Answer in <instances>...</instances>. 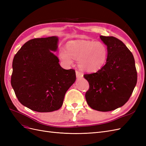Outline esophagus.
<instances>
[{"mask_svg": "<svg viewBox=\"0 0 146 146\" xmlns=\"http://www.w3.org/2000/svg\"><path fill=\"white\" fill-rule=\"evenodd\" d=\"M76 76L77 78H80V77H83V74L82 72H80V71H78V70H76Z\"/></svg>", "mask_w": 146, "mask_h": 146, "instance_id": "esophagus-1", "label": "esophagus"}]
</instances>
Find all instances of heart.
<instances>
[{"mask_svg": "<svg viewBox=\"0 0 146 146\" xmlns=\"http://www.w3.org/2000/svg\"><path fill=\"white\" fill-rule=\"evenodd\" d=\"M107 48L100 41L81 40L69 42L67 50L61 48L60 56L68 64L72 58L78 59V66L88 72H95L102 68L107 58Z\"/></svg>", "mask_w": 146, "mask_h": 146, "instance_id": "obj_1", "label": "heart"}]
</instances>
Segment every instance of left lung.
<instances>
[{"mask_svg": "<svg viewBox=\"0 0 146 146\" xmlns=\"http://www.w3.org/2000/svg\"><path fill=\"white\" fill-rule=\"evenodd\" d=\"M107 46L106 64L95 73L84 75L90 85L85 98L90 107L99 111L118 108L129 100L137 82L132 53L119 39L100 36Z\"/></svg>", "mask_w": 146, "mask_h": 146, "instance_id": "1", "label": "left lung"}]
</instances>
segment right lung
Instances as JSON below:
<instances>
[{
	"instance_id": "right-lung-1",
	"label": "right lung",
	"mask_w": 146,
	"mask_h": 146,
	"mask_svg": "<svg viewBox=\"0 0 146 146\" xmlns=\"http://www.w3.org/2000/svg\"><path fill=\"white\" fill-rule=\"evenodd\" d=\"M56 36L26 42L13 61L11 84L21 104L37 112H51L63 105L66 91L76 81L75 70L64 69L51 52Z\"/></svg>"
}]
</instances>
